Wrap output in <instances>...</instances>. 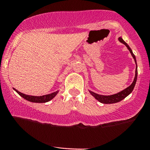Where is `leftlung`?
I'll return each instance as SVG.
<instances>
[{
	"instance_id": "1",
	"label": "left lung",
	"mask_w": 150,
	"mask_h": 150,
	"mask_svg": "<svg viewBox=\"0 0 150 150\" xmlns=\"http://www.w3.org/2000/svg\"><path fill=\"white\" fill-rule=\"evenodd\" d=\"M118 40H119L120 42H122V43H123L124 45H126V47H127V49L129 50V52H130L133 58H134V62H135V63H136L135 76H134V80H133L132 83L129 87H127V88L125 89V90H123L122 91L120 92V93L115 94V95H98V94L95 93H93V92L89 90L90 93L92 95H93V96L95 98V99L98 100V101L100 102V103H104V104H112V103H118V102L121 101V100L125 99V98L127 96H128V95H129V94H130L132 92L133 89H134V85H135V84H136L137 78V65L135 55L133 54L132 50H131V48L129 47V46L127 44L124 40H123V39L121 37H120L119 38H118Z\"/></svg>"
}]
</instances>
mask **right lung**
<instances>
[{
  "label": "right lung",
  "mask_w": 150,
  "mask_h": 150,
  "mask_svg": "<svg viewBox=\"0 0 150 150\" xmlns=\"http://www.w3.org/2000/svg\"><path fill=\"white\" fill-rule=\"evenodd\" d=\"M14 90H16V93H18L21 95L22 98H23L24 99L30 102H32V103H47V102L50 101L53 98H55V95L58 93V91L54 92V93L48 94V95H42V96H32V95H28L25 94H23L21 92L18 91L17 90L13 88Z\"/></svg>",
  "instance_id": "right-lung-1"
}]
</instances>
